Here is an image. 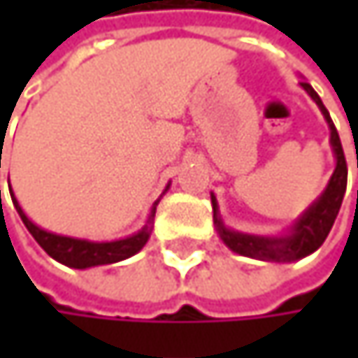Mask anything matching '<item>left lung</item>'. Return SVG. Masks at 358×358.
I'll return each mask as SVG.
<instances>
[{
    "label": "left lung",
    "mask_w": 358,
    "mask_h": 358,
    "mask_svg": "<svg viewBox=\"0 0 358 358\" xmlns=\"http://www.w3.org/2000/svg\"><path fill=\"white\" fill-rule=\"evenodd\" d=\"M305 91L313 97V101L320 106L323 111L327 124H329V132H331V147L336 153V170L334 176L329 180L325 192L320 196V201L294 224L292 234L286 238H259V236H249V234H238V232H230L224 228V224L217 220V203L215 196H211L213 201V220L217 224L220 236L222 241L234 250L241 252L245 257L252 259H261V261H275V263H286V261H296L303 259L307 255H311L313 250H317L323 245V241L327 238L336 215L340 211L344 192H346V178H348V166H346V157H344V149L338 136V130L327 113V109L322 103L320 95L313 91V87L309 83H303Z\"/></svg>",
    "instance_id": "obj_1"
}]
</instances>
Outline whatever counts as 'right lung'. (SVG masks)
<instances>
[{"label":"right lung","mask_w":358,"mask_h":358,"mask_svg":"<svg viewBox=\"0 0 358 358\" xmlns=\"http://www.w3.org/2000/svg\"><path fill=\"white\" fill-rule=\"evenodd\" d=\"M10 194H12V201H14L18 215L22 217V222H24L27 230L33 234V238L41 245V249L45 250L49 257H53L55 261H59L68 267H74V269H87L93 265H108V263H117L122 259H128L145 247V243L149 241V234H151V228L145 226L138 234L124 238V241H115V243H89V241L57 236V234H51V232L36 228L35 224L24 215V211L20 209L18 201L14 199V192H10ZM153 215H155V207L151 211V217Z\"/></svg>","instance_id":"add662e5"}]
</instances>
